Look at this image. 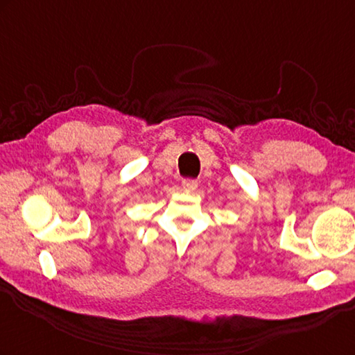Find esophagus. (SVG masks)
<instances>
[{
	"label": "esophagus",
	"instance_id": "1",
	"mask_svg": "<svg viewBox=\"0 0 355 355\" xmlns=\"http://www.w3.org/2000/svg\"><path fill=\"white\" fill-rule=\"evenodd\" d=\"M181 186H183L186 191H195V189L198 187V180H195V178H184L183 183H181Z\"/></svg>",
	"mask_w": 355,
	"mask_h": 355
}]
</instances>
